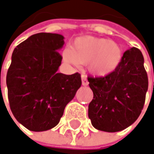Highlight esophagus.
<instances>
[{
	"instance_id": "1",
	"label": "esophagus",
	"mask_w": 154,
	"mask_h": 154,
	"mask_svg": "<svg viewBox=\"0 0 154 154\" xmlns=\"http://www.w3.org/2000/svg\"><path fill=\"white\" fill-rule=\"evenodd\" d=\"M81 78H82V85H88V80H87V77L85 75H82L81 76Z\"/></svg>"
}]
</instances>
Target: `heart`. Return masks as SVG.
I'll return each mask as SVG.
<instances>
[{
	"instance_id": "b5f03b06",
	"label": "heart",
	"mask_w": 154,
	"mask_h": 154,
	"mask_svg": "<svg viewBox=\"0 0 154 154\" xmlns=\"http://www.w3.org/2000/svg\"><path fill=\"white\" fill-rule=\"evenodd\" d=\"M122 57L123 51L119 44L94 36L78 37L70 49L63 51L66 62L74 66L87 63L89 72L98 77H105L114 72Z\"/></svg>"
}]
</instances>
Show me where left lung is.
<instances>
[{
    "label": "left lung",
    "mask_w": 154,
    "mask_h": 154,
    "mask_svg": "<svg viewBox=\"0 0 154 154\" xmlns=\"http://www.w3.org/2000/svg\"><path fill=\"white\" fill-rule=\"evenodd\" d=\"M141 51L132 47L123 54L118 69L103 77H88L94 99L88 106L92 125L105 132L132 125L143 108L148 77Z\"/></svg>",
    "instance_id": "8db88e82"
}]
</instances>
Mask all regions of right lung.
<instances>
[{
    "mask_svg": "<svg viewBox=\"0 0 154 154\" xmlns=\"http://www.w3.org/2000/svg\"><path fill=\"white\" fill-rule=\"evenodd\" d=\"M64 36L39 33L16 47L6 83L15 119L31 131H46L60 122L82 81L80 74L58 73Z\"/></svg>",
    "mask_w": 154,
    "mask_h": 154,
    "instance_id": "add662e5",
    "label": "right lung"
}]
</instances>
